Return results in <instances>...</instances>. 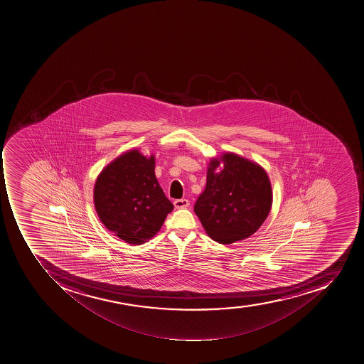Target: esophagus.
Returning a JSON list of instances; mask_svg holds the SVG:
<instances>
[{
    "label": "esophagus",
    "mask_w": 364,
    "mask_h": 364,
    "mask_svg": "<svg viewBox=\"0 0 364 364\" xmlns=\"http://www.w3.org/2000/svg\"><path fill=\"white\" fill-rule=\"evenodd\" d=\"M174 208H177V209H183V208H187L190 205V201L187 200V198H181V200H176L173 202Z\"/></svg>",
    "instance_id": "esophagus-1"
}]
</instances>
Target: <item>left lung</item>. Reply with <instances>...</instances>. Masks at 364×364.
I'll return each mask as SVG.
<instances>
[{"label":"left lung","instance_id":"8db88e82","mask_svg":"<svg viewBox=\"0 0 364 364\" xmlns=\"http://www.w3.org/2000/svg\"><path fill=\"white\" fill-rule=\"evenodd\" d=\"M271 205L272 188L264 168L237 154L224 153L208 164L205 188L194 211L213 240L230 245L254 235Z\"/></svg>","mask_w":364,"mask_h":364}]
</instances>
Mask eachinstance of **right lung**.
<instances>
[{
    "label": "right lung",
    "mask_w": 364,
    "mask_h": 364,
    "mask_svg": "<svg viewBox=\"0 0 364 364\" xmlns=\"http://www.w3.org/2000/svg\"><path fill=\"white\" fill-rule=\"evenodd\" d=\"M93 198L103 225L131 245L147 242L173 210L155 176V156L139 149L125 151L103 168Z\"/></svg>",
    "instance_id": "1"
}]
</instances>
